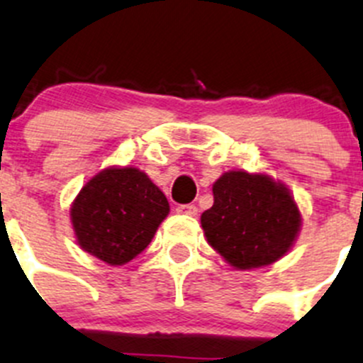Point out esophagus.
I'll list each match as a JSON object with an SVG mask.
<instances>
[{
    "label": "esophagus",
    "mask_w": 363,
    "mask_h": 363,
    "mask_svg": "<svg viewBox=\"0 0 363 363\" xmlns=\"http://www.w3.org/2000/svg\"><path fill=\"white\" fill-rule=\"evenodd\" d=\"M177 213H181V215L195 216V215H197V206H195V204H181V206H177Z\"/></svg>",
    "instance_id": "34e87169"
}]
</instances>
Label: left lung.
<instances>
[{"label":"left lung","mask_w":363,"mask_h":363,"mask_svg":"<svg viewBox=\"0 0 363 363\" xmlns=\"http://www.w3.org/2000/svg\"><path fill=\"white\" fill-rule=\"evenodd\" d=\"M201 223L209 245L238 270L270 265L289 252L301 213L284 184L269 175L228 172L213 184Z\"/></svg>","instance_id":"1"}]
</instances>
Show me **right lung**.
I'll return each mask as SVG.
<instances>
[{"instance_id":"add662e5","label":"right lung","mask_w":363,"mask_h":363,"mask_svg":"<svg viewBox=\"0 0 363 363\" xmlns=\"http://www.w3.org/2000/svg\"><path fill=\"white\" fill-rule=\"evenodd\" d=\"M170 211L164 193L138 168H107L94 175L71 206L77 242L109 265L143 252Z\"/></svg>"}]
</instances>
